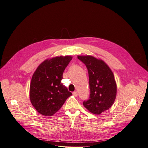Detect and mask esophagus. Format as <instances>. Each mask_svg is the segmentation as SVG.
<instances>
[{
	"instance_id": "esophagus-1",
	"label": "esophagus",
	"mask_w": 148,
	"mask_h": 148,
	"mask_svg": "<svg viewBox=\"0 0 148 148\" xmlns=\"http://www.w3.org/2000/svg\"><path fill=\"white\" fill-rule=\"evenodd\" d=\"M73 95L74 96H75V97H77V96H78V93H77V91H74V92H73Z\"/></svg>"
}]
</instances>
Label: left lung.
Masks as SVG:
<instances>
[{
    "mask_svg": "<svg viewBox=\"0 0 148 148\" xmlns=\"http://www.w3.org/2000/svg\"><path fill=\"white\" fill-rule=\"evenodd\" d=\"M88 71L89 98L83 106L91 113L99 115L112 106L117 94V85L112 71L104 61L92 56H78Z\"/></svg>",
    "mask_w": 148,
    "mask_h": 148,
    "instance_id": "obj_1",
    "label": "left lung"
}]
</instances>
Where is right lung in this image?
I'll list each match as a JSON object with an SVG mask.
<instances>
[{
    "instance_id": "right-lung-1",
    "label": "right lung",
    "mask_w": 148,
    "mask_h": 148,
    "mask_svg": "<svg viewBox=\"0 0 148 148\" xmlns=\"http://www.w3.org/2000/svg\"><path fill=\"white\" fill-rule=\"evenodd\" d=\"M71 59V56H60L46 60L34 71L29 97L31 104L39 114L52 116L72 95L61 82L64 71Z\"/></svg>"
}]
</instances>
